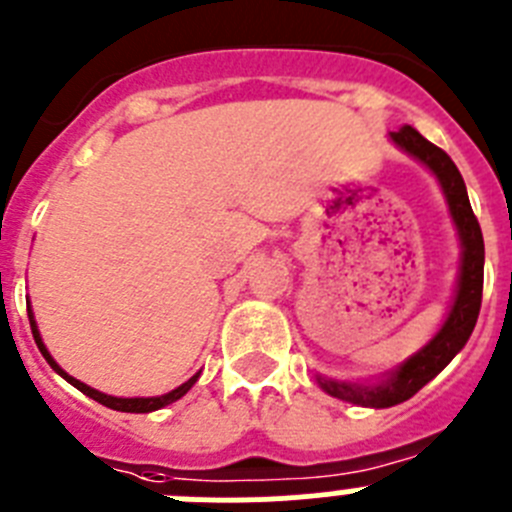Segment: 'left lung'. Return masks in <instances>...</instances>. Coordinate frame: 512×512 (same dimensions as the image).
Masks as SVG:
<instances>
[{"label":"left lung","mask_w":512,"mask_h":512,"mask_svg":"<svg viewBox=\"0 0 512 512\" xmlns=\"http://www.w3.org/2000/svg\"><path fill=\"white\" fill-rule=\"evenodd\" d=\"M391 141L407 154L422 161L424 166L434 171V176L442 184L444 197L450 204L452 219L460 229L462 240V267H460V283H457L455 303H452L450 315L444 326L439 328L437 336L427 343L419 353H414L409 361L399 366L384 384L379 386H358V384H341V381H321L323 391L343 401H351L358 407H374L386 409L401 404V401L412 399L424 384L434 379L444 366L450 364L452 358L462 351V346L470 338L472 328L477 323L482 303V272H485V242H482V229L477 222L475 212L467 199L465 181L457 171L455 161L444 154L442 148L429 143L427 138L412 126H401L399 131L391 133Z\"/></svg>","instance_id":"8db88e82"}]
</instances>
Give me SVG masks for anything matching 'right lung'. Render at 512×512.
<instances>
[{
	"instance_id": "1",
	"label": "right lung",
	"mask_w": 512,
	"mask_h": 512,
	"mask_svg": "<svg viewBox=\"0 0 512 512\" xmlns=\"http://www.w3.org/2000/svg\"><path fill=\"white\" fill-rule=\"evenodd\" d=\"M30 326H32V336H35V343H37V348H40V351H42V356H45V361H47V364H50L52 369H55L57 374L62 376V379H65V381H70V384H73L75 389H80V391H83L85 396H90V399H95V401H98V404H103V407H108V409H116V412H133V414H146V412H156V409L166 407V404H171V401L181 399V396H184L186 391L191 389V386L197 384V379H199V374H197V376H191V379L186 381V384H181L179 389L169 391V394H164V396H148V399H118V396L100 394V391H95V389H90V386H85L83 381H78V379H73V376H70V374H65V371H62L60 366L55 364V358H52L50 353H47L45 343H42V338H40V331H37V323L32 321V313H30Z\"/></svg>"
}]
</instances>
